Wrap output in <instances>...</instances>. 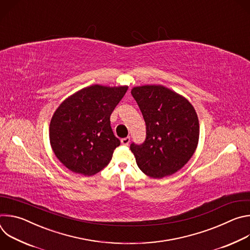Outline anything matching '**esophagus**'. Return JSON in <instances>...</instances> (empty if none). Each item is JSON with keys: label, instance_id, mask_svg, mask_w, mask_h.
I'll list each match as a JSON object with an SVG mask.
<instances>
[{"label": "esophagus", "instance_id": "obj_1", "mask_svg": "<svg viewBox=\"0 0 250 250\" xmlns=\"http://www.w3.org/2000/svg\"><path fill=\"white\" fill-rule=\"evenodd\" d=\"M129 141H130V138H129V136H127V137H125V138H122V139H121V142H122V144H123L124 146H128Z\"/></svg>", "mask_w": 250, "mask_h": 250}]
</instances>
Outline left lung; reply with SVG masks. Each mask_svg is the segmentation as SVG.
<instances>
[{"label": "left lung", "instance_id": "8db88e82", "mask_svg": "<svg viewBox=\"0 0 250 250\" xmlns=\"http://www.w3.org/2000/svg\"><path fill=\"white\" fill-rule=\"evenodd\" d=\"M146 125L144 144L130 145L138 168L151 178H163L180 170L193 156L200 125L192 104L162 85L131 89Z\"/></svg>", "mask_w": 250, "mask_h": 250}]
</instances>
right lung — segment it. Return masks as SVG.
<instances>
[{
  "mask_svg": "<svg viewBox=\"0 0 250 250\" xmlns=\"http://www.w3.org/2000/svg\"><path fill=\"white\" fill-rule=\"evenodd\" d=\"M127 88L95 84L59 104L50 121L49 140L55 156L66 168L91 176L109 164L121 145L110 117Z\"/></svg>",
  "mask_w": 250,
  "mask_h": 250,
  "instance_id": "add662e5",
  "label": "right lung"
}]
</instances>
